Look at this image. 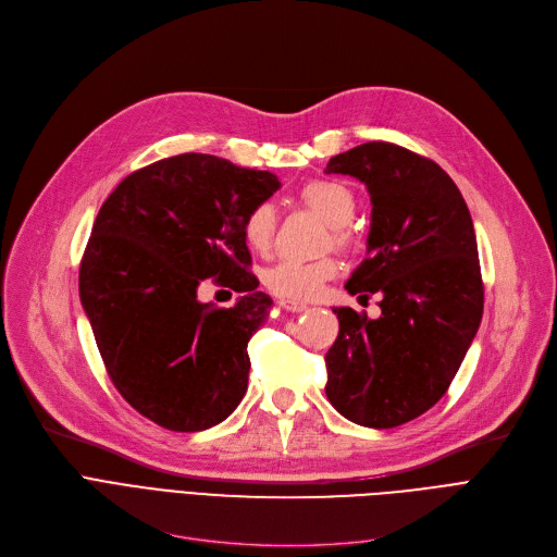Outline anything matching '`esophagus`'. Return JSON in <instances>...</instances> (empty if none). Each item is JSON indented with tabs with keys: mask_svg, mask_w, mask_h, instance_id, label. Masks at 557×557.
I'll return each mask as SVG.
<instances>
[{
	"mask_svg": "<svg viewBox=\"0 0 557 557\" xmlns=\"http://www.w3.org/2000/svg\"><path fill=\"white\" fill-rule=\"evenodd\" d=\"M280 305H282V309H286V311H305V309H307V305H305V302H298V300H280Z\"/></svg>",
	"mask_w": 557,
	"mask_h": 557,
	"instance_id": "esophagus-1",
	"label": "esophagus"
}]
</instances>
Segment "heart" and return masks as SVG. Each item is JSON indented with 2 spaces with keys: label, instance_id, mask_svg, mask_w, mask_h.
<instances>
[{
  "label": "heart",
  "instance_id": "obj_1",
  "mask_svg": "<svg viewBox=\"0 0 557 557\" xmlns=\"http://www.w3.org/2000/svg\"><path fill=\"white\" fill-rule=\"evenodd\" d=\"M298 200L313 214L332 227V239L336 246H349L352 237L347 223L355 219L357 198L355 191L338 181H311L298 191ZM277 214L271 202H257L244 216V242L255 252H269L275 237ZM338 273V263L332 257L315 261L282 259L267 271V284L273 294L288 300L313 298L327 280Z\"/></svg>",
  "mask_w": 557,
  "mask_h": 557
}]
</instances>
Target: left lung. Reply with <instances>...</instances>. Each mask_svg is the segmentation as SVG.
<instances>
[{
    "instance_id": "left-lung-1",
    "label": "left lung",
    "mask_w": 557,
    "mask_h": 557,
    "mask_svg": "<svg viewBox=\"0 0 557 557\" xmlns=\"http://www.w3.org/2000/svg\"><path fill=\"white\" fill-rule=\"evenodd\" d=\"M325 173L368 187V257L345 288L382 296L370 320L334 309L338 336L327 363V399L349 422L393 429L441 399L483 315L474 223L456 183L433 160L388 141H366L327 162Z\"/></svg>"
}]
</instances>
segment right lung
<instances>
[{
    "mask_svg": "<svg viewBox=\"0 0 557 557\" xmlns=\"http://www.w3.org/2000/svg\"><path fill=\"white\" fill-rule=\"evenodd\" d=\"M277 175L183 153L144 166L106 198L85 246L78 294L114 388L169 431L223 422L248 388V341L273 300L257 290L244 216ZM208 276L234 308L195 298Z\"/></svg>",
    "mask_w": 557,
    "mask_h": 557,
    "instance_id": "add662e5",
    "label": "right lung"
}]
</instances>
